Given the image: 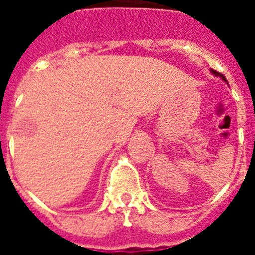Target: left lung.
Segmentation results:
<instances>
[{"label": "left lung", "mask_w": 255, "mask_h": 255, "mask_svg": "<svg viewBox=\"0 0 255 255\" xmlns=\"http://www.w3.org/2000/svg\"><path fill=\"white\" fill-rule=\"evenodd\" d=\"M212 73H213V75H216V76H220V78L223 79V80H224V82H227V79H225L224 75H221V73L216 72V71H213V69H212Z\"/></svg>", "instance_id": "8db88e82"}]
</instances>
